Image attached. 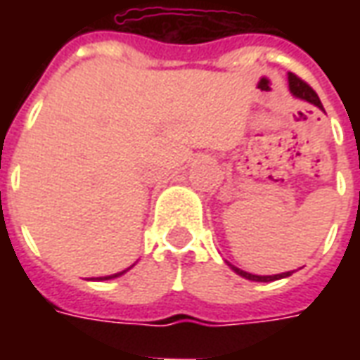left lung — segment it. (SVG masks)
Instances as JSON below:
<instances>
[{"label":"left lung","mask_w":360,"mask_h":360,"mask_svg":"<svg viewBox=\"0 0 360 360\" xmlns=\"http://www.w3.org/2000/svg\"><path fill=\"white\" fill-rule=\"evenodd\" d=\"M289 89H291V92H293L297 98H302V100H307V102L314 103V105H318V108H322V102H320V98H318V94L312 90V86L310 84H307V82L302 81V79H299L295 73H289ZM231 266V264H229ZM239 276H243V278L250 279V281H276V279H281V278H287V276H291L293 271H285V274H278V276H255V274H249V271L245 270H239L237 266H231Z\"/></svg>","instance_id":"8db88e82"}]
</instances>
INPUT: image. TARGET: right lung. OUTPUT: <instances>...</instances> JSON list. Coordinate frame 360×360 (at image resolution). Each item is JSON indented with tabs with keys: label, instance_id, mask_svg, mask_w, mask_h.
<instances>
[{
	"label": "right lung",
	"instance_id": "1",
	"mask_svg": "<svg viewBox=\"0 0 360 360\" xmlns=\"http://www.w3.org/2000/svg\"><path fill=\"white\" fill-rule=\"evenodd\" d=\"M121 274H125V270L123 271H119V274H113V276H108V278H100V279H111V278H119Z\"/></svg>",
	"mask_w": 360,
	"mask_h": 360
}]
</instances>
